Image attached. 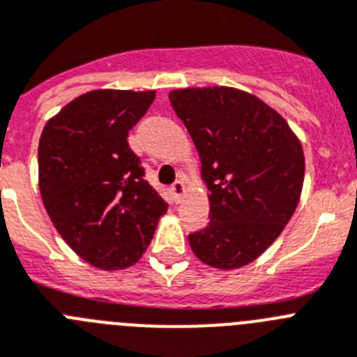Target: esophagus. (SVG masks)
Returning a JSON list of instances; mask_svg holds the SVG:
<instances>
[{
	"label": "esophagus",
	"mask_w": 357,
	"mask_h": 357,
	"mask_svg": "<svg viewBox=\"0 0 357 357\" xmlns=\"http://www.w3.org/2000/svg\"><path fill=\"white\" fill-rule=\"evenodd\" d=\"M170 192H172V197H174V201H179L183 196V192H185V185H183L181 181H176L172 187H170Z\"/></svg>",
	"instance_id": "1"
}]
</instances>
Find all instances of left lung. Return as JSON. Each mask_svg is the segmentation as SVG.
Masks as SVG:
<instances>
[{
  "instance_id": "obj_1",
  "label": "left lung",
  "mask_w": 357,
  "mask_h": 357,
  "mask_svg": "<svg viewBox=\"0 0 357 357\" xmlns=\"http://www.w3.org/2000/svg\"><path fill=\"white\" fill-rule=\"evenodd\" d=\"M201 156L208 225L188 235L204 264L234 269L271 246L293 215L303 185V151L286 120L234 88L169 95Z\"/></svg>"
}]
</instances>
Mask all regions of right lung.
<instances>
[{
  "instance_id": "right-lung-1",
  "label": "right lung",
  "mask_w": 357,
  "mask_h": 357,
  "mask_svg": "<svg viewBox=\"0 0 357 357\" xmlns=\"http://www.w3.org/2000/svg\"><path fill=\"white\" fill-rule=\"evenodd\" d=\"M154 95L89 91L43 129L37 156L45 208L68 246L95 268L138 262L169 208L127 142Z\"/></svg>"
}]
</instances>
